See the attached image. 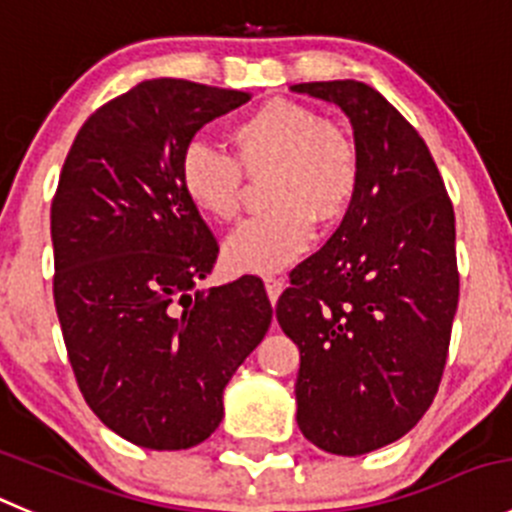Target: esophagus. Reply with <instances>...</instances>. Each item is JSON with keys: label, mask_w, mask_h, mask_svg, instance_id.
<instances>
[{"label": "esophagus", "mask_w": 512, "mask_h": 512, "mask_svg": "<svg viewBox=\"0 0 512 512\" xmlns=\"http://www.w3.org/2000/svg\"><path fill=\"white\" fill-rule=\"evenodd\" d=\"M264 284H266V291H269L271 304H276V299H279L281 291H284V279H281V276H266Z\"/></svg>", "instance_id": "esophagus-1"}]
</instances>
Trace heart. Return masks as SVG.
Listing matches in <instances>:
<instances>
[{"label": "heart", "mask_w": 512, "mask_h": 512, "mask_svg": "<svg viewBox=\"0 0 512 512\" xmlns=\"http://www.w3.org/2000/svg\"><path fill=\"white\" fill-rule=\"evenodd\" d=\"M231 155L203 143L183 150L180 188L193 208L218 223L241 216L246 178L266 173L269 211L243 223L226 241L223 259L241 274L284 269L309 248L316 221L334 226L362 186V153L342 125L321 120L301 102L274 97L251 107L226 130Z\"/></svg>", "instance_id": "heart-1"}]
</instances>
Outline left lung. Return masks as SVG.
<instances>
[{"label":"left lung","instance_id":"1","mask_svg":"<svg viewBox=\"0 0 512 512\" xmlns=\"http://www.w3.org/2000/svg\"><path fill=\"white\" fill-rule=\"evenodd\" d=\"M291 90L342 107L362 153L352 211L276 304L301 352V432L354 457L410 432L440 387L460 296L455 211L425 140L374 87Z\"/></svg>","mask_w":512,"mask_h":512}]
</instances>
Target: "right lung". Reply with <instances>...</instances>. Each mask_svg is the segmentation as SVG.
I'll use <instances>...</instances> for the list:
<instances>
[{
  "mask_svg": "<svg viewBox=\"0 0 512 512\" xmlns=\"http://www.w3.org/2000/svg\"><path fill=\"white\" fill-rule=\"evenodd\" d=\"M246 100L140 82L85 120L52 198V291L77 387L102 425L148 450L211 437L223 387L271 324L259 276L196 291L218 241L178 180L193 135Z\"/></svg>",
  "mask_w": 512,
  "mask_h": 512,
  "instance_id": "right-lung-1",
  "label": "right lung"
}]
</instances>
